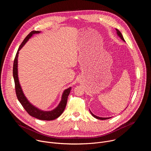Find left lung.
<instances>
[{
  "label": "left lung",
  "instance_id": "left-lung-1",
  "mask_svg": "<svg viewBox=\"0 0 151 151\" xmlns=\"http://www.w3.org/2000/svg\"><path fill=\"white\" fill-rule=\"evenodd\" d=\"M116 32H117V34H118V35L121 38V39L122 40H124V41H125V40H124V37H123V36H122V34H121V32L119 30H118V29H116ZM90 113L91 114V115L94 117V118H97V119H101V120H104V119H109V118H101V117H99V116H96V115H94L91 111H90Z\"/></svg>",
  "mask_w": 151,
  "mask_h": 151
}]
</instances>
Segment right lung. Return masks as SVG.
<instances>
[{"instance_id": "right-lung-1", "label": "right lung", "mask_w": 151, "mask_h": 151, "mask_svg": "<svg viewBox=\"0 0 151 151\" xmlns=\"http://www.w3.org/2000/svg\"><path fill=\"white\" fill-rule=\"evenodd\" d=\"M40 32L39 31H32L24 39L23 42L21 43L20 45L17 52L16 54L14 61V65H13V76L14 79V82H15V93L17 97V99L19 103L21 104L24 107V109L26 110V111L32 116L36 118L37 119H40V120H45V121H51L54 120L58 117H59L63 111L65 109V107L67 104L68 101V96L70 94V90L72 89L71 87L64 90L63 92V94L62 95L61 100L58 104V106L56 107L55 109L51 111H43L41 110H39L37 107L33 106L30 102L27 100L26 97H25L22 90H21V86L19 83L18 78V56L19 51L20 49H21L24 44L26 43V42L32 36L33 34L36 33H39Z\"/></svg>"}]
</instances>
